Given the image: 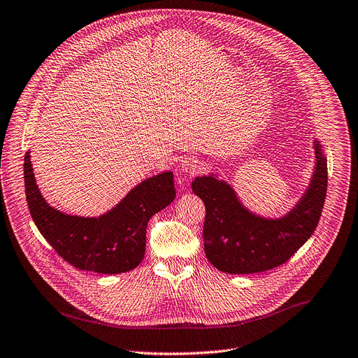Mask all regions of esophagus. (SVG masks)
<instances>
[{"label": "esophagus", "mask_w": 358, "mask_h": 358, "mask_svg": "<svg viewBox=\"0 0 358 358\" xmlns=\"http://www.w3.org/2000/svg\"><path fill=\"white\" fill-rule=\"evenodd\" d=\"M199 169V162L194 157H185L181 160V170L185 173H195Z\"/></svg>", "instance_id": "esophagus-1"}]
</instances>
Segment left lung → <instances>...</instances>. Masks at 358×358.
I'll return each mask as SVG.
<instances>
[{"label": "left lung", "instance_id": "left-lung-1", "mask_svg": "<svg viewBox=\"0 0 358 358\" xmlns=\"http://www.w3.org/2000/svg\"><path fill=\"white\" fill-rule=\"evenodd\" d=\"M309 189L280 220H266L242 207L235 191L214 176L196 177L191 187L206 203L203 248L208 261L231 275L259 273L287 262L315 232L326 199L327 160L319 141Z\"/></svg>", "mask_w": 358, "mask_h": 358}]
</instances>
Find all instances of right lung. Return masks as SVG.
Instances as JSON below:
<instances>
[{
  "instance_id": "1",
  "label": "right lung",
  "mask_w": 358,
  "mask_h": 358,
  "mask_svg": "<svg viewBox=\"0 0 358 358\" xmlns=\"http://www.w3.org/2000/svg\"><path fill=\"white\" fill-rule=\"evenodd\" d=\"M24 181L31 217L59 257L76 269L108 275L129 272L143 261L148 220L176 196L173 173L167 171L140 182L108 214L83 218L48 206L35 182L29 151Z\"/></svg>"
}]
</instances>
